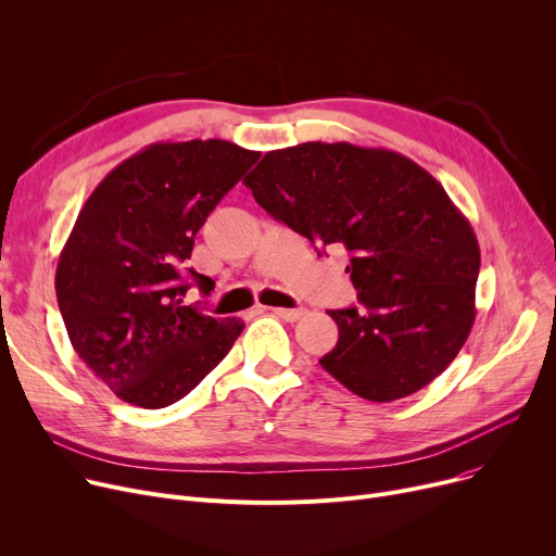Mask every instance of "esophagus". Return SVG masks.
<instances>
[{"mask_svg":"<svg viewBox=\"0 0 556 556\" xmlns=\"http://www.w3.org/2000/svg\"><path fill=\"white\" fill-rule=\"evenodd\" d=\"M273 313L281 319H286V323H298V319L306 313L304 308H273Z\"/></svg>","mask_w":556,"mask_h":556,"instance_id":"1","label":"esophagus"}]
</instances>
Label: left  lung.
<instances>
[{
	"instance_id": "left-lung-1",
	"label": "left lung",
	"mask_w": 556,
	"mask_h": 556,
	"mask_svg": "<svg viewBox=\"0 0 556 556\" xmlns=\"http://www.w3.org/2000/svg\"><path fill=\"white\" fill-rule=\"evenodd\" d=\"M245 187L311 243L349 252L363 308L329 311L340 338L319 365L336 381L390 403L453 363L476 323L480 245L426 168L388 149L306 141L263 155Z\"/></svg>"
}]
</instances>
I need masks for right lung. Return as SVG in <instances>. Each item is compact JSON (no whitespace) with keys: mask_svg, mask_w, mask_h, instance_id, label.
I'll use <instances>...</instances> for the list:
<instances>
[{"mask_svg":"<svg viewBox=\"0 0 556 556\" xmlns=\"http://www.w3.org/2000/svg\"><path fill=\"white\" fill-rule=\"evenodd\" d=\"M261 157L225 139L157 141L114 166L83 204L58 258L55 298L74 352L126 403L187 396L243 323L185 295L182 263L220 198ZM210 295L214 281L187 268Z\"/></svg>","mask_w":556,"mask_h":556,"instance_id":"1","label":"right lung"}]
</instances>
